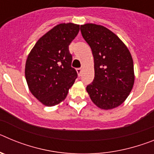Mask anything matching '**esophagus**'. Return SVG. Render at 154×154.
Wrapping results in <instances>:
<instances>
[{
    "mask_svg": "<svg viewBox=\"0 0 154 154\" xmlns=\"http://www.w3.org/2000/svg\"><path fill=\"white\" fill-rule=\"evenodd\" d=\"M76 71H77V73H78V74L80 75L82 73V69H81V68H79V69H76Z\"/></svg>",
    "mask_w": 154,
    "mask_h": 154,
    "instance_id": "1",
    "label": "esophagus"
}]
</instances>
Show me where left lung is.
Masks as SVG:
<instances>
[{"mask_svg": "<svg viewBox=\"0 0 154 154\" xmlns=\"http://www.w3.org/2000/svg\"><path fill=\"white\" fill-rule=\"evenodd\" d=\"M82 35L92 49L95 77L86 91L102 109L120 106L130 95L135 75L133 58L119 37L99 24L81 25Z\"/></svg>", "mask_w": 154, "mask_h": 154, "instance_id": "1", "label": "left lung"}]
</instances>
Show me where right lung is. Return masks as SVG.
Here are the masks:
<instances>
[{
	"instance_id": "right-lung-1",
	"label": "right lung",
	"mask_w": 154,
	"mask_h": 154,
	"mask_svg": "<svg viewBox=\"0 0 154 154\" xmlns=\"http://www.w3.org/2000/svg\"><path fill=\"white\" fill-rule=\"evenodd\" d=\"M79 31V24H57L31 50L25 64L28 89L46 106H54L66 98L77 78L69 46Z\"/></svg>"
}]
</instances>
